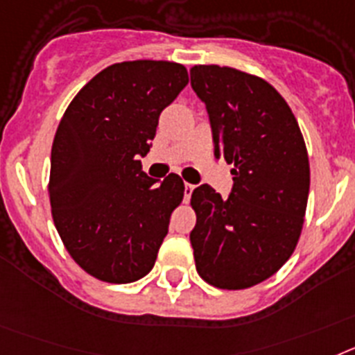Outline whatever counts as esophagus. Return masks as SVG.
Masks as SVG:
<instances>
[{"mask_svg": "<svg viewBox=\"0 0 355 355\" xmlns=\"http://www.w3.org/2000/svg\"><path fill=\"white\" fill-rule=\"evenodd\" d=\"M193 191H195V186H193V184H187L186 182V186H184V198H186L187 202H189L191 195H193Z\"/></svg>", "mask_w": 355, "mask_h": 355, "instance_id": "obj_1", "label": "esophagus"}]
</instances>
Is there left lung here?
I'll return each instance as SVG.
<instances>
[{
  "mask_svg": "<svg viewBox=\"0 0 355 355\" xmlns=\"http://www.w3.org/2000/svg\"><path fill=\"white\" fill-rule=\"evenodd\" d=\"M191 87L207 109L214 157L234 164L227 198L207 184L191 196L196 271L216 288H250L280 270L298 243L309 196L306 143L266 80L195 66Z\"/></svg>",
  "mask_w": 355,
  "mask_h": 355,
  "instance_id": "1",
  "label": "left lung"
}]
</instances>
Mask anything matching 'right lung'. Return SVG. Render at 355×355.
<instances>
[{
  "mask_svg": "<svg viewBox=\"0 0 355 355\" xmlns=\"http://www.w3.org/2000/svg\"><path fill=\"white\" fill-rule=\"evenodd\" d=\"M187 82L182 64H112L64 112L51 148V214L71 257L96 279L128 284L155 264L184 182L148 177L139 157Z\"/></svg>",
  "mask_w": 355,
  "mask_h": 355,
  "instance_id": "1",
  "label": "right lung"
}]
</instances>
